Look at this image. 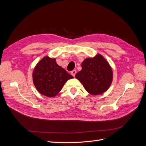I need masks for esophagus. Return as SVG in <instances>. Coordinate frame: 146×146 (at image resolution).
Returning <instances> with one entry per match:
<instances>
[{"mask_svg":"<svg viewBox=\"0 0 146 146\" xmlns=\"http://www.w3.org/2000/svg\"><path fill=\"white\" fill-rule=\"evenodd\" d=\"M76 72H77V71L76 70H73L71 72V74L74 77H75V76H76Z\"/></svg>","mask_w":146,"mask_h":146,"instance_id":"esophagus-1","label":"esophagus"}]
</instances>
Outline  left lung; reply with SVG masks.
Segmentation results:
<instances>
[{
    "instance_id": "8db88e82",
    "label": "left lung",
    "mask_w": 146,
    "mask_h": 146,
    "mask_svg": "<svg viewBox=\"0 0 146 146\" xmlns=\"http://www.w3.org/2000/svg\"><path fill=\"white\" fill-rule=\"evenodd\" d=\"M82 68L76 77L90 94H102L108 89L113 80V72L107 60L101 55L85 59Z\"/></svg>"
}]
</instances>
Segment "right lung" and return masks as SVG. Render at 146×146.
<instances>
[{
	"label": "right lung",
	"mask_w": 146,
	"mask_h": 146,
	"mask_svg": "<svg viewBox=\"0 0 146 146\" xmlns=\"http://www.w3.org/2000/svg\"><path fill=\"white\" fill-rule=\"evenodd\" d=\"M71 75L56 64L55 59L45 56L37 64L33 73L34 85L39 93L52 98L58 94Z\"/></svg>",
	"instance_id": "add662e5"
}]
</instances>
